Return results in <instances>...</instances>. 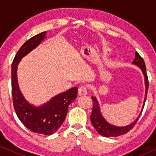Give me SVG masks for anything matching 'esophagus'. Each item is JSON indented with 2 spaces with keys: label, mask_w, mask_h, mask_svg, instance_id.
I'll use <instances>...</instances> for the list:
<instances>
[{
  "label": "esophagus",
  "mask_w": 156,
  "mask_h": 156,
  "mask_svg": "<svg viewBox=\"0 0 156 156\" xmlns=\"http://www.w3.org/2000/svg\"><path fill=\"white\" fill-rule=\"evenodd\" d=\"M87 93V90L85 86H81V87L78 88V94H79L80 96L86 95Z\"/></svg>",
  "instance_id": "esophagus-1"
}]
</instances>
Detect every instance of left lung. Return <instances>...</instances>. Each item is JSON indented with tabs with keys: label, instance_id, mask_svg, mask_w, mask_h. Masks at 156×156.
<instances>
[{
	"label": "left lung",
	"instance_id": "8db88e82",
	"mask_svg": "<svg viewBox=\"0 0 156 156\" xmlns=\"http://www.w3.org/2000/svg\"><path fill=\"white\" fill-rule=\"evenodd\" d=\"M132 64L136 66L139 67L142 71L143 74L144 76V81H145V87H146V92H145V97H144V104H143L142 110L140 112V114L142 113L143 109H144V105H145V102L146 100V96H147V91L148 87H149V81H148V77L146 75V65L144 60L143 58L140 56L139 53L137 52L135 53V58L133 61L132 62ZM93 100V110L90 115V121L92 123L93 126L96 129L97 133L99 134L102 135L106 137H114V136H119L120 135H123L125 133H127L129 130H131L136 122L139 119L140 114L138 115V117L132 122L130 125H126V126H116V125H111L108 123L107 121L104 119V117L102 115L101 112H100V104L99 102L97 101V98L95 97H91Z\"/></svg>",
	"mask_w": 156,
	"mask_h": 156
}]
</instances>
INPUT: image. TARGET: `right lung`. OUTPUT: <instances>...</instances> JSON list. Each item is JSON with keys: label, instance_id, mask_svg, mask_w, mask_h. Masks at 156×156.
Returning a JSON list of instances; mask_svg holds the SVG:
<instances>
[{"label": "right lung", "instance_id": "1", "mask_svg": "<svg viewBox=\"0 0 156 156\" xmlns=\"http://www.w3.org/2000/svg\"><path fill=\"white\" fill-rule=\"evenodd\" d=\"M46 37V31L25 42L12 63V94L14 109L22 123L31 131L44 135L53 134L66 117L69 106L76 99L78 87H74L52 97L41 106H36L25 99L19 87L17 67L21 59L37 48Z\"/></svg>", "mask_w": 156, "mask_h": 156}]
</instances>
